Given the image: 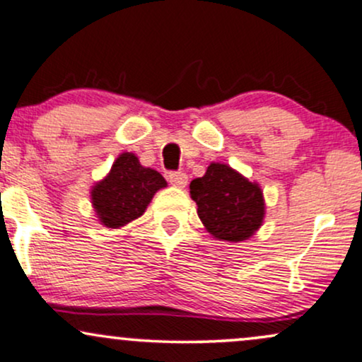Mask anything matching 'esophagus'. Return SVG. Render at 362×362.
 <instances>
[{
    "label": "esophagus",
    "mask_w": 362,
    "mask_h": 362,
    "mask_svg": "<svg viewBox=\"0 0 362 362\" xmlns=\"http://www.w3.org/2000/svg\"><path fill=\"white\" fill-rule=\"evenodd\" d=\"M187 180H189V177H187L184 172H172L168 175L170 184H172L173 187H178V189H184V187L187 185Z\"/></svg>",
    "instance_id": "esophagus-1"
}]
</instances>
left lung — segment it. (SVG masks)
<instances>
[{
  "label": "left lung",
  "instance_id": "1",
  "mask_svg": "<svg viewBox=\"0 0 362 362\" xmlns=\"http://www.w3.org/2000/svg\"><path fill=\"white\" fill-rule=\"evenodd\" d=\"M190 197L197 204L202 224L216 239L245 241L263 224V190L229 165H209L206 175L190 182Z\"/></svg>",
  "mask_w": 362,
  "mask_h": 362
}]
</instances>
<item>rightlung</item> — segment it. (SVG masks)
<instances>
[{"mask_svg": "<svg viewBox=\"0 0 362 362\" xmlns=\"http://www.w3.org/2000/svg\"><path fill=\"white\" fill-rule=\"evenodd\" d=\"M167 187L165 178L153 168L139 163L134 153H121L111 172L90 190V202L99 223L106 228H123L138 219L160 189Z\"/></svg>", "mask_w": 362, "mask_h": 362, "instance_id": "obj_1", "label": "right lung"}]
</instances>
